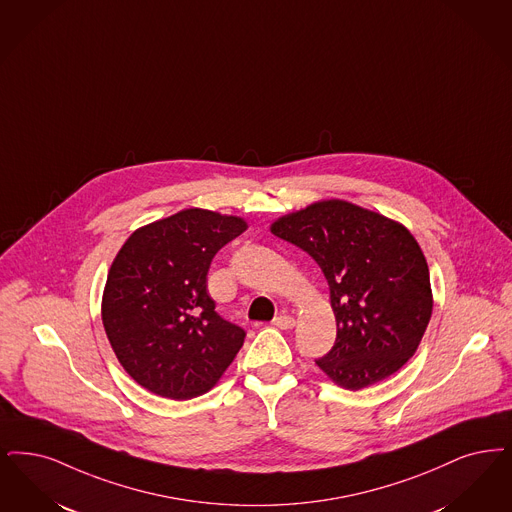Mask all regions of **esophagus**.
I'll use <instances>...</instances> for the list:
<instances>
[{"mask_svg": "<svg viewBox=\"0 0 512 512\" xmlns=\"http://www.w3.org/2000/svg\"><path fill=\"white\" fill-rule=\"evenodd\" d=\"M272 326L278 329H293L295 320H293L291 316H287V314H280V316H276V318L272 320Z\"/></svg>", "mask_w": 512, "mask_h": 512, "instance_id": "obj_1", "label": "esophagus"}]
</instances>
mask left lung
Returning a JSON list of instances; mask_svg holds the SVG:
<instances>
[{
	"label": "left lung",
	"mask_w": 512,
	"mask_h": 512,
	"mask_svg": "<svg viewBox=\"0 0 512 512\" xmlns=\"http://www.w3.org/2000/svg\"><path fill=\"white\" fill-rule=\"evenodd\" d=\"M270 232L322 268L337 339L316 364L333 383L366 389L402 368L432 314L427 259L408 228L345 200L280 217Z\"/></svg>",
	"instance_id": "obj_1"
}]
</instances>
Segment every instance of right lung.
Here are the masks:
<instances>
[{
	"label": "right lung",
	"instance_id": "obj_1",
	"mask_svg": "<svg viewBox=\"0 0 512 512\" xmlns=\"http://www.w3.org/2000/svg\"><path fill=\"white\" fill-rule=\"evenodd\" d=\"M246 228L242 217L190 207L137 228L118 251L104 286V331L144 389L196 398L236 358L246 331L215 312L207 270Z\"/></svg>",
	"mask_w": 512,
	"mask_h": 512
}]
</instances>
